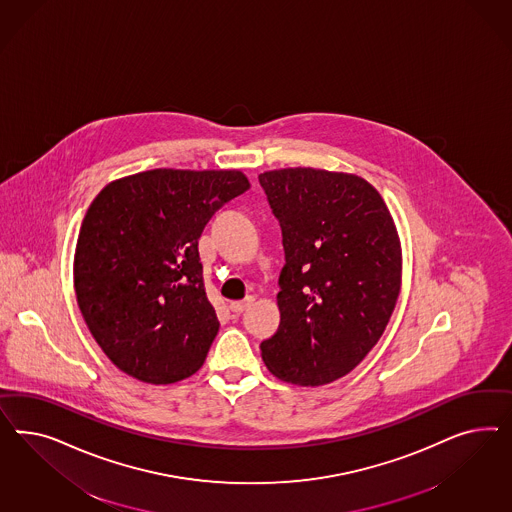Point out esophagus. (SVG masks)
Listing matches in <instances>:
<instances>
[{
  "instance_id": "esophagus-1",
  "label": "esophagus",
  "mask_w": 512,
  "mask_h": 512,
  "mask_svg": "<svg viewBox=\"0 0 512 512\" xmlns=\"http://www.w3.org/2000/svg\"><path fill=\"white\" fill-rule=\"evenodd\" d=\"M253 300H255L253 296H246L244 300H236V302H231V306H229V308H231V311L236 313V315H240V313H244V311L248 310L249 306L253 304Z\"/></svg>"
}]
</instances>
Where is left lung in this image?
Segmentation results:
<instances>
[{
  "label": "left lung",
  "instance_id": "8db88e82",
  "mask_svg": "<svg viewBox=\"0 0 512 512\" xmlns=\"http://www.w3.org/2000/svg\"><path fill=\"white\" fill-rule=\"evenodd\" d=\"M278 217L285 266L278 332L264 364L287 383L319 387L355 370L383 336L402 283L387 204L364 178L321 169L259 174Z\"/></svg>",
  "mask_w": 512,
  "mask_h": 512
}]
</instances>
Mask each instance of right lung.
<instances>
[{"label":"right lung","instance_id":"obj_1","mask_svg":"<svg viewBox=\"0 0 512 512\" xmlns=\"http://www.w3.org/2000/svg\"><path fill=\"white\" fill-rule=\"evenodd\" d=\"M248 189L240 171L154 169L93 199L78 233L75 293L93 338L122 372L169 385L204 364L219 321L199 238Z\"/></svg>","mask_w":512,"mask_h":512}]
</instances>
